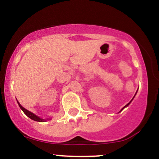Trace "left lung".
Segmentation results:
<instances>
[{
	"instance_id": "8db88e82",
	"label": "left lung",
	"mask_w": 159,
	"mask_h": 159,
	"mask_svg": "<svg viewBox=\"0 0 159 159\" xmlns=\"http://www.w3.org/2000/svg\"><path fill=\"white\" fill-rule=\"evenodd\" d=\"M131 102H132V101H131ZM130 102H129V103H128V104H127V105H125V107H126V106H128V105H129V104H130ZM124 107H123V108H124ZM123 109H122V110H123ZM122 110H121V111H122Z\"/></svg>"
}]
</instances>
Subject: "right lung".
<instances>
[{"instance_id": "right-lung-1", "label": "right lung", "mask_w": 159, "mask_h": 159, "mask_svg": "<svg viewBox=\"0 0 159 159\" xmlns=\"http://www.w3.org/2000/svg\"><path fill=\"white\" fill-rule=\"evenodd\" d=\"M18 104H19V105L20 108H21V110L23 111V112L25 113V114H26L27 116H28L29 118H30V119H31V120H35V121H38V122H44V121H45V120H44V119H42V118H39V116H36L35 114H33V113L30 112V111H27V109H25V107H23L22 106H21V105H20L19 102H18Z\"/></svg>"}]
</instances>
